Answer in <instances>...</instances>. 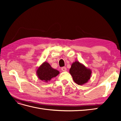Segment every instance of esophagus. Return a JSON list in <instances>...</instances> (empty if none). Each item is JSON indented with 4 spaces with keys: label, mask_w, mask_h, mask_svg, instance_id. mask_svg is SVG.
<instances>
[{
    "label": "esophagus",
    "mask_w": 121,
    "mask_h": 121,
    "mask_svg": "<svg viewBox=\"0 0 121 121\" xmlns=\"http://www.w3.org/2000/svg\"><path fill=\"white\" fill-rule=\"evenodd\" d=\"M61 70L63 71H67V68L66 67H62L61 68Z\"/></svg>",
    "instance_id": "esophagus-1"
}]
</instances>
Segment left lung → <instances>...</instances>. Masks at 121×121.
Returning a JSON list of instances; mask_svg holds the SVG:
<instances>
[{"label": "left lung", "mask_w": 121, "mask_h": 121, "mask_svg": "<svg viewBox=\"0 0 121 121\" xmlns=\"http://www.w3.org/2000/svg\"><path fill=\"white\" fill-rule=\"evenodd\" d=\"M69 73L74 81L78 85H82L88 82L91 77L92 71L78 61H75L69 69Z\"/></svg>", "instance_id": "1"}]
</instances>
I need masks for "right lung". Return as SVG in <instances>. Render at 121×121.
I'll list each match as a JSON object with an SVG mask.
<instances>
[{"label":"right lung","mask_w":121,"mask_h":121,"mask_svg":"<svg viewBox=\"0 0 121 121\" xmlns=\"http://www.w3.org/2000/svg\"><path fill=\"white\" fill-rule=\"evenodd\" d=\"M59 74V71L52 68L46 61L43 63L36 70L38 78L45 82H49L52 78L56 77Z\"/></svg>","instance_id":"obj_1"}]
</instances>
